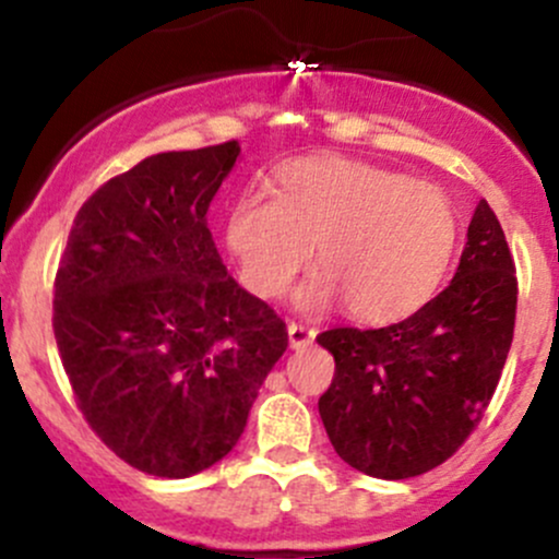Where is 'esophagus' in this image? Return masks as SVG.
<instances>
[{
	"instance_id": "34e87169",
	"label": "esophagus",
	"mask_w": 559,
	"mask_h": 559,
	"mask_svg": "<svg viewBox=\"0 0 559 559\" xmlns=\"http://www.w3.org/2000/svg\"><path fill=\"white\" fill-rule=\"evenodd\" d=\"M312 342H316V329L305 323H294V320L288 323V344H292V349H305Z\"/></svg>"
}]
</instances>
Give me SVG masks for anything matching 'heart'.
Instances as JSON below:
<instances>
[{"mask_svg":"<svg viewBox=\"0 0 559 559\" xmlns=\"http://www.w3.org/2000/svg\"><path fill=\"white\" fill-rule=\"evenodd\" d=\"M226 239L258 297L286 292L316 252L323 271L299 288L301 310L344 299L352 318L389 323L420 310L457 252L460 213L441 186L344 157L278 173V194L243 191Z\"/></svg>","mask_w":559,"mask_h":559,"instance_id":"heart-1","label":"heart"}]
</instances>
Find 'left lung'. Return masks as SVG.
<instances>
[{
	"label": "left lung",
	"instance_id": "8db88e82",
	"mask_svg": "<svg viewBox=\"0 0 559 559\" xmlns=\"http://www.w3.org/2000/svg\"><path fill=\"white\" fill-rule=\"evenodd\" d=\"M518 278L486 199L457 273L415 316L323 331L336 373L318 409L333 449L365 476L402 480L447 463L489 407L515 331Z\"/></svg>",
	"mask_w": 559,
	"mask_h": 559
}]
</instances>
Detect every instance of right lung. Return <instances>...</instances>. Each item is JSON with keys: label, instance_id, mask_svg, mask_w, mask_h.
Returning a JSON list of instances; mask_svg holds the SVG:
<instances>
[{"label": "right lung", "instance_id": "obj_1", "mask_svg": "<svg viewBox=\"0 0 559 559\" xmlns=\"http://www.w3.org/2000/svg\"><path fill=\"white\" fill-rule=\"evenodd\" d=\"M239 141L163 152L83 202L55 275V338L92 431L141 473L189 478L236 447L288 346L230 278L207 207Z\"/></svg>", "mask_w": 559, "mask_h": 559}]
</instances>
